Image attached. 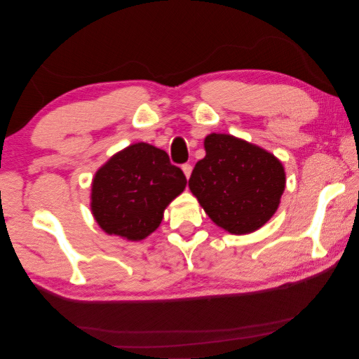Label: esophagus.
I'll use <instances>...</instances> for the list:
<instances>
[{"label":"esophagus","mask_w":359,"mask_h":359,"mask_svg":"<svg viewBox=\"0 0 359 359\" xmlns=\"http://www.w3.org/2000/svg\"><path fill=\"white\" fill-rule=\"evenodd\" d=\"M181 168H183V172H184V175H186V178L189 180V176H191V173H192V165H191V163H184V165L181 167Z\"/></svg>","instance_id":"1"}]
</instances>
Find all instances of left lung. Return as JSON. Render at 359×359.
<instances>
[{"label": "left lung", "mask_w": 359, "mask_h": 359, "mask_svg": "<svg viewBox=\"0 0 359 359\" xmlns=\"http://www.w3.org/2000/svg\"><path fill=\"white\" fill-rule=\"evenodd\" d=\"M205 149L189 187L206 215L235 235L260 229L278 210L285 189L282 163L268 151L225 134L206 137Z\"/></svg>", "instance_id": "8db88e82"}]
</instances>
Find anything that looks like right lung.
Segmentation results:
<instances>
[{
    "label": "right lung",
    "mask_w": 359,
    "mask_h": 359,
    "mask_svg": "<svg viewBox=\"0 0 359 359\" xmlns=\"http://www.w3.org/2000/svg\"><path fill=\"white\" fill-rule=\"evenodd\" d=\"M183 170L148 143L119 151L93 180L91 210L109 235L140 241L159 227L163 210L186 187Z\"/></svg>",
    "instance_id": "obj_1"
}]
</instances>
